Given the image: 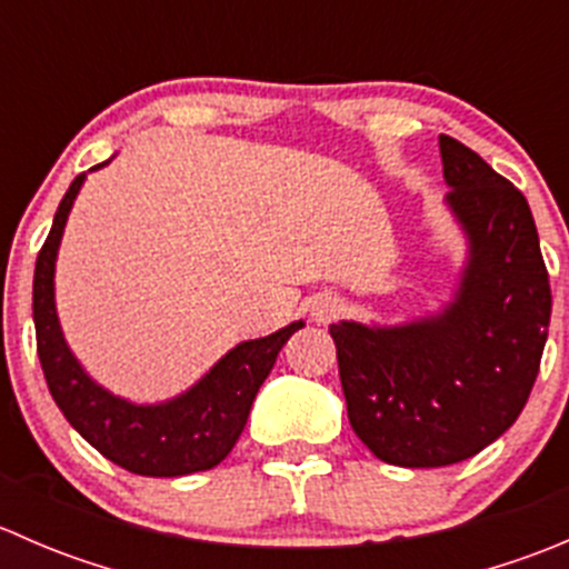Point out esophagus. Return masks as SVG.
<instances>
[{
    "label": "esophagus",
    "instance_id": "obj_1",
    "mask_svg": "<svg viewBox=\"0 0 569 569\" xmlns=\"http://www.w3.org/2000/svg\"><path fill=\"white\" fill-rule=\"evenodd\" d=\"M341 311H343L341 300L332 295H321L311 302V317H313V321H319V325H330V321H336L338 317H341Z\"/></svg>",
    "mask_w": 569,
    "mask_h": 569
}]
</instances>
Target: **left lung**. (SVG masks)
<instances>
[{
	"mask_svg": "<svg viewBox=\"0 0 569 569\" xmlns=\"http://www.w3.org/2000/svg\"><path fill=\"white\" fill-rule=\"evenodd\" d=\"M451 211L470 239L460 291L405 327H330L355 435L388 465L443 468L479 455L518 416L539 375L550 280L523 192L440 134Z\"/></svg>",
	"mask_w": 569,
	"mask_h": 569,
	"instance_id": "obj_1",
	"label": "left lung"
}]
</instances>
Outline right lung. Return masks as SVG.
I'll use <instances>...</instances> for the list:
<instances>
[{"instance_id":"right-lung-1","label":"right lung","mask_w":569,"mask_h":569,"mask_svg":"<svg viewBox=\"0 0 569 569\" xmlns=\"http://www.w3.org/2000/svg\"><path fill=\"white\" fill-rule=\"evenodd\" d=\"M101 168V164H96ZM79 173L57 206L54 222L36 261L32 317L38 358L51 399L73 429L107 457L137 476H187L209 470L231 455L248 423L252 399L272 371L278 352L302 321L267 338L239 343L192 391L168 405H129L96 386L66 347L54 311V258L73 198L82 187Z\"/></svg>"}]
</instances>
